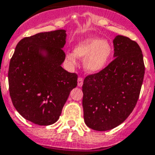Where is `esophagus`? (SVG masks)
Listing matches in <instances>:
<instances>
[{
	"instance_id": "obj_1",
	"label": "esophagus",
	"mask_w": 155,
	"mask_h": 155,
	"mask_svg": "<svg viewBox=\"0 0 155 155\" xmlns=\"http://www.w3.org/2000/svg\"><path fill=\"white\" fill-rule=\"evenodd\" d=\"M83 83H84V80H83V78H81V77L78 78V86H79V87H82Z\"/></svg>"
}]
</instances>
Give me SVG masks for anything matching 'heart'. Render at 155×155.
<instances>
[{
	"instance_id": "1",
	"label": "heart",
	"mask_w": 155,
	"mask_h": 155,
	"mask_svg": "<svg viewBox=\"0 0 155 155\" xmlns=\"http://www.w3.org/2000/svg\"><path fill=\"white\" fill-rule=\"evenodd\" d=\"M110 43L98 38L88 37L78 42L74 52L66 54V59L70 65L75 66L78 58L84 59V68L89 73L103 70L112 55Z\"/></svg>"
}]
</instances>
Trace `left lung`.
Returning a JSON list of instances; mask_svg holds the SVG:
<instances>
[{"instance_id":"left-lung-1","label":"left lung","mask_w":155,"mask_h":155,"mask_svg":"<svg viewBox=\"0 0 155 155\" xmlns=\"http://www.w3.org/2000/svg\"><path fill=\"white\" fill-rule=\"evenodd\" d=\"M114 59L100 72L84 80L85 124L106 131L124 122L133 112L142 87L145 66L137 42L122 35L113 39Z\"/></svg>"}]
</instances>
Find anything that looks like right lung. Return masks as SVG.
Wrapping results in <instances>:
<instances>
[{
	"label": "right lung",
	"instance_id": "1",
	"mask_svg": "<svg viewBox=\"0 0 155 155\" xmlns=\"http://www.w3.org/2000/svg\"><path fill=\"white\" fill-rule=\"evenodd\" d=\"M66 30L42 32L24 38L15 48L8 68L9 94L14 108L39 125L56 122L77 75L64 70Z\"/></svg>",
	"mask_w": 155,
	"mask_h": 155
}]
</instances>
